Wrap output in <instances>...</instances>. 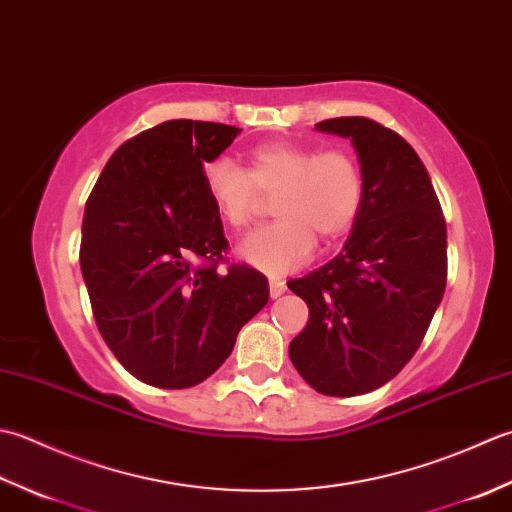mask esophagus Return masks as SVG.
<instances>
[{"instance_id":"1","label":"esophagus","mask_w":512,"mask_h":512,"mask_svg":"<svg viewBox=\"0 0 512 512\" xmlns=\"http://www.w3.org/2000/svg\"><path fill=\"white\" fill-rule=\"evenodd\" d=\"M285 283H283V280H276V278H271L269 280V296L271 298H280V296H283L285 294Z\"/></svg>"}]
</instances>
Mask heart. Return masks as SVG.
<instances>
[{"label": "heart", "instance_id": "1", "mask_svg": "<svg viewBox=\"0 0 512 512\" xmlns=\"http://www.w3.org/2000/svg\"><path fill=\"white\" fill-rule=\"evenodd\" d=\"M203 183L216 214L232 229L252 221L258 190L274 192V223L256 227L238 245V256L269 276L305 265L316 237L336 241L356 223L362 205V172L344 150H311L296 143L258 145L249 170L229 159L210 161Z\"/></svg>", "mask_w": 512, "mask_h": 512}]
</instances>
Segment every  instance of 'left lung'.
Segmentation results:
<instances>
[{
    "instance_id": "1",
    "label": "left lung",
    "mask_w": 512,
    "mask_h": 512,
    "mask_svg": "<svg viewBox=\"0 0 512 512\" xmlns=\"http://www.w3.org/2000/svg\"><path fill=\"white\" fill-rule=\"evenodd\" d=\"M316 130L351 141L362 205L342 252L287 283L309 307L289 358L318 393L351 398L387 384L420 347L446 287V223L400 134L364 117Z\"/></svg>"
}]
</instances>
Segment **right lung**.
<instances>
[{
	"label": "right lung",
	"mask_w": 512,
	"mask_h": 512,
	"mask_svg": "<svg viewBox=\"0 0 512 512\" xmlns=\"http://www.w3.org/2000/svg\"><path fill=\"white\" fill-rule=\"evenodd\" d=\"M238 134L192 119L154 125L110 156L88 196L79 260L92 314L117 360L152 387L210 378L269 300L260 271L216 269L227 238L203 165Z\"/></svg>",
	"instance_id": "add662e5"
}]
</instances>
